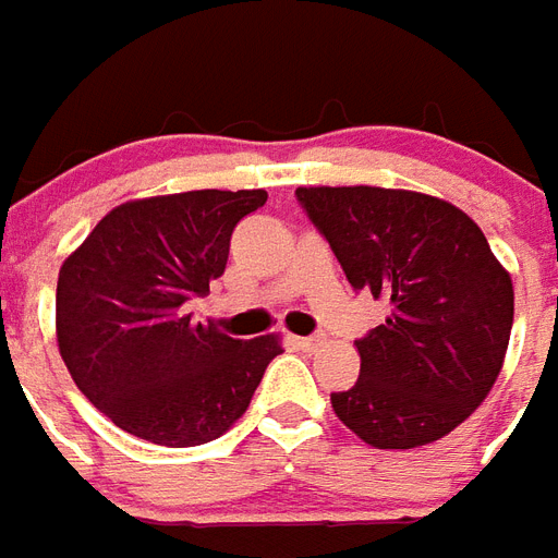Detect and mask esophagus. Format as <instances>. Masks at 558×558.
<instances>
[{
  "mask_svg": "<svg viewBox=\"0 0 558 558\" xmlns=\"http://www.w3.org/2000/svg\"><path fill=\"white\" fill-rule=\"evenodd\" d=\"M292 344L301 350H315L322 344V339H315V336H292Z\"/></svg>",
  "mask_w": 558,
  "mask_h": 558,
  "instance_id": "obj_1",
  "label": "esophagus"
}]
</instances>
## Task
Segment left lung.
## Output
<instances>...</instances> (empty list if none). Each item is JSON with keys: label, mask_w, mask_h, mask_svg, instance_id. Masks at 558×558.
I'll use <instances>...</instances> for the list:
<instances>
[{"label": "left lung", "mask_w": 558, "mask_h": 558, "mask_svg": "<svg viewBox=\"0 0 558 558\" xmlns=\"http://www.w3.org/2000/svg\"><path fill=\"white\" fill-rule=\"evenodd\" d=\"M350 287L385 298L356 341V385L332 411L373 449H416L458 428L493 390L512 330L510 271L469 214L399 187H298Z\"/></svg>", "instance_id": "8db88e82"}]
</instances>
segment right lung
I'll list each match as a JSON object with an SVG mask.
<instances>
[{"instance_id": "add662e5", "label": "right lung", "mask_w": 558, "mask_h": 558, "mask_svg": "<svg viewBox=\"0 0 558 558\" xmlns=\"http://www.w3.org/2000/svg\"><path fill=\"white\" fill-rule=\"evenodd\" d=\"M257 191H185L118 205L60 266L57 348L83 397L156 446L217 440L245 414L280 336L231 339L187 304L226 271Z\"/></svg>"}]
</instances>
